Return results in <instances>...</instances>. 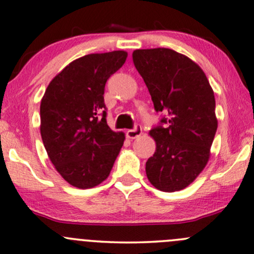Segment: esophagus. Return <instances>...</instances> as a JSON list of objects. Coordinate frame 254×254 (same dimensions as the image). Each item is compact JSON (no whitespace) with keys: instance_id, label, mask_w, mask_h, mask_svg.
Wrapping results in <instances>:
<instances>
[{"instance_id":"obj_1","label":"esophagus","mask_w":254,"mask_h":254,"mask_svg":"<svg viewBox=\"0 0 254 254\" xmlns=\"http://www.w3.org/2000/svg\"><path fill=\"white\" fill-rule=\"evenodd\" d=\"M142 134V127L140 125H136L133 129L127 131V137L130 138V139H134V138L139 137Z\"/></svg>"}]
</instances>
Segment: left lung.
<instances>
[{
    "mask_svg": "<svg viewBox=\"0 0 254 254\" xmlns=\"http://www.w3.org/2000/svg\"><path fill=\"white\" fill-rule=\"evenodd\" d=\"M132 60L155 110L165 114L150 130L156 151L146 162L147 179L160 191L183 190L210 158L218 127L213 90L200 66L175 50L138 49Z\"/></svg>",
    "mask_w": 254,
    "mask_h": 254,
    "instance_id": "left-lung-1",
    "label": "left lung"
}]
</instances>
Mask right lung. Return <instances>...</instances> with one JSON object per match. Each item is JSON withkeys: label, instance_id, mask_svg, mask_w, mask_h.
<instances>
[{"label": "right lung", "instance_id": "1", "mask_svg": "<svg viewBox=\"0 0 254 254\" xmlns=\"http://www.w3.org/2000/svg\"><path fill=\"white\" fill-rule=\"evenodd\" d=\"M123 50L90 54L66 65L48 85L41 101V136L57 172L78 189L108 178L123 132L107 123L105 83L125 63Z\"/></svg>", "mask_w": 254, "mask_h": 254}]
</instances>
